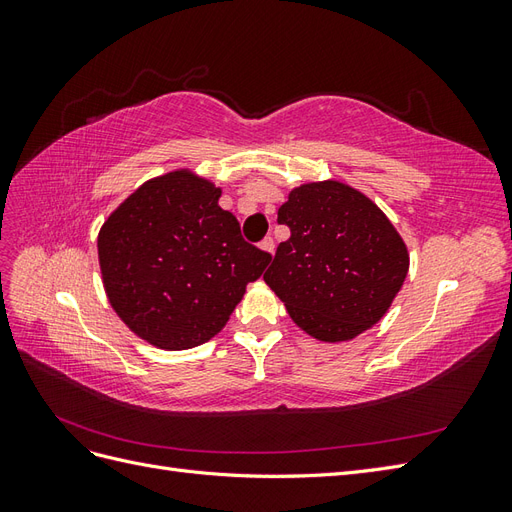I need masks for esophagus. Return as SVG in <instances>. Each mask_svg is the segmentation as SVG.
<instances>
[{
  "mask_svg": "<svg viewBox=\"0 0 512 512\" xmlns=\"http://www.w3.org/2000/svg\"><path fill=\"white\" fill-rule=\"evenodd\" d=\"M260 250H262V252H267V254H273V250H275V243H273V239H271V237L262 239V241H260Z\"/></svg>",
  "mask_w": 512,
  "mask_h": 512,
  "instance_id": "1",
  "label": "esophagus"
}]
</instances>
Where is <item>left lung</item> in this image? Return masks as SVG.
Segmentation results:
<instances>
[{"label":"left lung","instance_id":"left-lung-1","mask_svg":"<svg viewBox=\"0 0 512 512\" xmlns=\"http://www.w3.org/2000/svg\"><path fill=\"white\" fill-rule=\"evenodd\" d=\"M290 228L267 286L292 322L320 342H348L389 312L410 256L382 209L342 181L303 183L277 209Z\"/></svg>","mask_w":512,"mask_h":512}]
</instances>
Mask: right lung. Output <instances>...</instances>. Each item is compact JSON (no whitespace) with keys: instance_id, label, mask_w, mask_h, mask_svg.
<instances>
[{"instance_id":"add662e5","label":"right lung","mask_w":512,"mask_h":512,"mask_svg":"<svg viewBox=\"0 0 512 512\" xmlns=\"http://www.w3.org/2000/svg\"><path fill=\"white\" fill-rule=\"evenodd\" d=\"M222 190L190 168L145 181L98 235L106 297L151 346L188 350L218 335L271 254L241 237Z\"/></svg>"}]
</instances>
